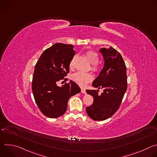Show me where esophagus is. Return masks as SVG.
I'll list each match as a JSON object with an SVG mask.
<instances>
[{
  "mask_svg": "<svg viewBox=\"0 0 157 157\" xmlns=\"http://www.w3.org/2000/svg\"><path fill=\"white\" fill-rule=\"evenodd\" d=\"M81 93H83V94H85V93H86V90H85V89H84V88H81Z\"/></svg>",
  "mask_w": 157,
  "mask_h": 157,
  "instance_id": "esophagus-1",
  "label": "esophagus"
}]
</instances>
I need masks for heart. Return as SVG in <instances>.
Instances as JSON below:
<instances>
[{"instance_id": "obj_1", "label": "heart", "mask_w": 157, "mask_h": 157, "mask_svg": "<svg viewBox=\"0 0 157 157\" xmlns=\"http://www.w3.org/2000/svg\"><path fill=\"white\" fill-rule=\"evenodd\" d=\"M86 55L89 58V61L93 65V69L94 70H97L98 69V66H97V63L99 61L98 55L93 51H88L86 53ZM73 60H72L70 63V66H73ZM72 79L81 86H84L87 82H89L93 79V75L89 73H84L82 71H78L74 73L71 77Z\"/></svg>"}]
</instances>
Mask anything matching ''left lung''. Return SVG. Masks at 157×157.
Segmentation results:
<instances>
[{
	"instance_id": "left-lung-1",
	"label": "left lung",
	"mask_w": 157,
	"mask_h": 157,
	"mask_svg": "<svg viewBox=\"0 0 157 157\" xmlns=\"http://www.w3.org/2000/svg\"><path fill=\"white\" fill-rule=\"evenodd\" d=\"M99 51L104 64L92 85L104 90L101 95L98 89L86 90L94 98L93 104L86 107V113L93 120L101 121L110 117L119 109L127 91V82L126 66L121 55L112 47H103Z\"/></svg>"
}]
</instances>
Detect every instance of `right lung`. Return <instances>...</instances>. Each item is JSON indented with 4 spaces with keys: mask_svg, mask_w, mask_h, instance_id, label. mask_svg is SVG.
I'll return each instance as SVG.
<instances>
[{
    "mask_svg": "<svg viewBox=\"0 0 157 157\" xmlns=\"http://www.w3.org/2000/svg\"><path fill=\"white\" fill-rule=\"evenodd\" d=\"M75 55L72 44L56 43L43 52L35 66L33 94L38 108L48 117L64 114L69 99L81 92L79 86L71 80L61 87L56 84L69 73Z\"/></svg>",
    "mask_w": 157,
    "mask_h": 157,
    "instance_id": "obj_1",
    "label": "right lung"
}]
</instances>
